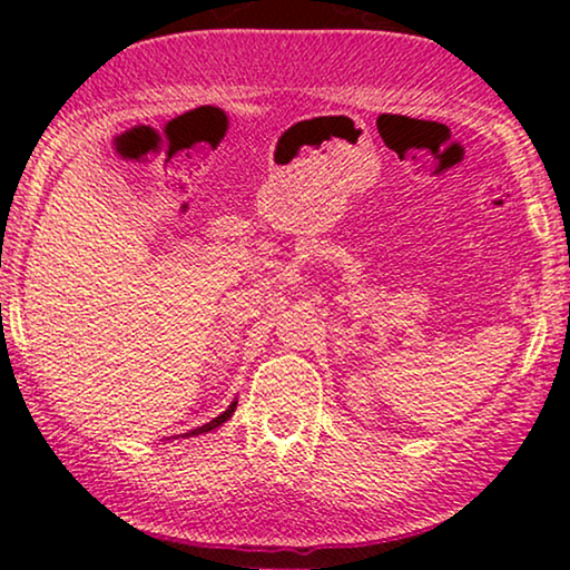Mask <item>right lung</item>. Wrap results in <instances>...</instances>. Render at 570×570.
<instances>
[{"label":"right lung","instance_id":"1","mask_svg":"<svg viewBox=\"0 0 570 570\" xmlns=\"http://www.w3.org/2000/svg\"><path fill=\"white\" fill-rule=\"evenodd\" d=\"M236 404H238V402H230V407L225 410L223 415H217L215 420H209V423H205V425L194 428V431H189V433H186V435H199V433H209V431H215V428H220V425L225 423V420H228V417L233 415V412H236Z\"/></svg>","mask_w":570,"mask_h":570}]
</instances>
